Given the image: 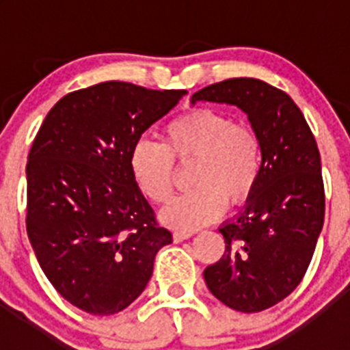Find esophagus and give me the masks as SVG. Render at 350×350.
Wrapping results in <instances>:
<instances>
[{
  "instance_id": "1",
  "label": "esophagus",
  "mask_w": 350,
  "mask_h": 350,
  "mask_svg": "<svg viewBox=\"0 0 350 350\" xmlns=\"http://www.w3.org/2000/svg\"><path fill=\"white\" fill-rule=\"evenodd\" d=\"M194 234V231L191 230H175L173 231V240L175 242H182V240H187V238H191Z\"/></svg>"
}]
</instances>
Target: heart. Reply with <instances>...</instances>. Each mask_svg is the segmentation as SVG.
<instances>
[{
  "instance_id": "1",
  "label": "heart",
  "mask_w": 350,
  "mask_h": 350,
  "mask_svg": "<svg viewBox=\"0 0 350 350\" xmlns=\"http://www.w3.org/2000/svg\"><path fill=\"white\" fill-rule=\"evenodd\" d=\"M194 157L193 189L161 210V219L177 230H194L221 217L228 205L242 203L258 185L262 144L245 120H233L217 108L194 107L170 119L159 142L138 138L129 150V173L142 194L165 203L173 191L175 163Z\"/></svg>"
}]
</instances>
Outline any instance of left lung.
<instances>
[{"mask_svg":"<svg viewBox=\"0 0 350 350\" xmlns=\"http://www.w3.org/2000/svg\"><path fill=\"white\" fill-rule=\"evenodd\" d=\"M196 101L234 105L261 138L258 185L242 212L219 228L226 250L203 277L226 307L267 310L301 282L323 230L319 148L295 101L262 80H222L194 92Z\"/></svg>","mask_w":350,"mask_h":350,"instance_id":"8db88e82","label":"left lung"}]
</instances>
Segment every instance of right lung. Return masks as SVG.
<instances>
[{
	"instance_id": "1",
	"label": "right lung",
	"mask_w": 350,
	"mask_h": 350,
	"mask_svg": "<svg viewBox=\"0 0 350 350\" xmlns=\"http://www.w3.org/2000/svg\"><path fill=\"white\" fill-rule=\"evenodd\" d=\"M184 89L101 82L52 107L27 156L26 230L43 273L80 310L110 315L144 293L172 233L129 173L142 133Z\"/></svg>"
}]
</instances>
